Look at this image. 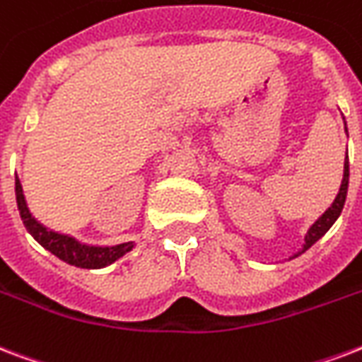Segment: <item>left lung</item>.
I'll list each match as a JSON object with an SVG mask.
<instances>
[{
    "instance_id": "left-lung-1",
    "label": "left lung",
    "mask_w": 362,
    "mask_h": 362,
    "mask_svg": "<svg viewBox=\"0 0 362 362\" xmlns=\"http://www.w3.org/2000/svg\"><path fill=\"white\" fill-rule=\"evenodd\" d=\"M347 186H349V161L346 159V163H344V180H341L340 192H338V195H336L334 203L328 206V211L325 212V214H322L319 220H317L315 224L311 226L310 231H308V235H305L303 248L300 250V252H298V255H302V252H305V250H308L311 245H315V243L319 241V239H321V237L325 235L328 230H330V226L334 224L336 220H338L341 209H344V205H346Z\"/></svg>"
}]
</instances>
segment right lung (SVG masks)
<instances>
[{
  "label": "right lung",
  "mask_w": 362,
  "mask_h": 362,
  "mask_svg": "<svg viewBox=\"0 0 362 362\" xmlns=\"http://www.w3.org/2000/svg\"><path fill=\"white\" fill-rule=\"evenodd\" d=\"M15 193L16 205H18L21 218L24 226H26V230L32 233V237L40 243L41 247L47 248L54 256H59L60 260H64L66 264H71V266L77 267H87V269H96V267H104L107 264H112V262L121 258V256L134 247L132 243H123V245H115V247H89V245L77 243L74 237L47 230L45 226H41L28 211L18 176L15 178Z\"/></svg>",
  "instance_id": "right-lung-1"
}]
</instances>
